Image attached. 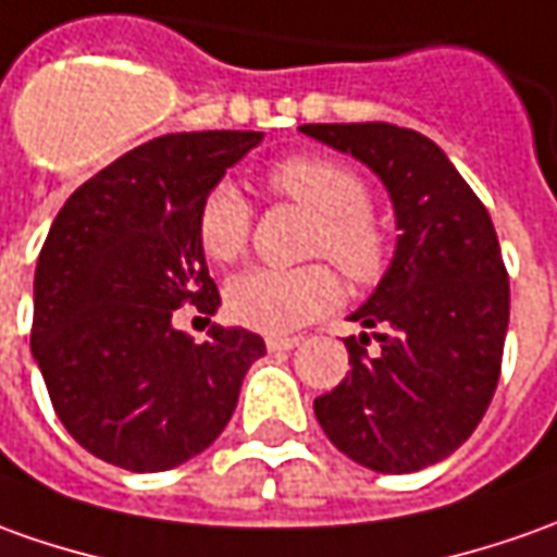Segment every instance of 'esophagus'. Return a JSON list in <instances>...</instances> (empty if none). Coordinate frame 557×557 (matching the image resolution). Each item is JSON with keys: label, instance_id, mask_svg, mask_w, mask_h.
<instances>
[{"label": "esophagus", "instance_id": "34e87169", "mask_svg": "<svg viewBox=\"0 0 557 557\" xmlns=\"http://www.w3.org/2000/svg\"><path fill=\"white\" fill-rule=\"evenodd\" d=\"M268 350H271V354H283V350H293V347H298V344H301V338H283V335H271V338H268Z\"/></svg>", "mask_w": 557, "mask_h": 557}]
</instances>
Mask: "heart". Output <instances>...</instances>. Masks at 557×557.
I'll list each match as a JSON object with an SVG mask.
<instances>
[{
    "mask_svg": "<svg viewBox=\"0 0 557 557\" xmlns=\"http://www.w3.org/2000/svg\"><path fill=\"white\" fill-rule=\"evenodd\" d=\"M268 185L313 213L310 256H326L342 274L369 283L387 262V237L369 213V188L357 170L323 154H293L268 173ZM249 203L231 183L207 191L198 213V240L207 259L228 264L249 240ZM342 298L338 280L323 264L252 268L231 280L228 313L249 329L283 335L308 326Z\"/></svg>",
    "mask_w": 557,
    "mask_h": 557,
    "instance_id": "1",
    "label": "heart"
}]
</instances>
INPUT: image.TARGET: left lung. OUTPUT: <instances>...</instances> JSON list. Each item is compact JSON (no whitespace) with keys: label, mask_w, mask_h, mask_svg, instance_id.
<instances>
[{"label":"left lung","mask_w":557,"mask_h":557,"mask_svg":"<svg viewBox=\"0 0 557 557\" xmlns=\"http://www.w3.org/2000/svg\"><path fill=\"white\" fill-rule=\"evenodd\" d=\"M301 134L354 154L384 183L396 252L350 320V374L313 399L329 442L374 472H418L454 454L485 418L500 381L509 274L485 203L448 154L418 131L301 124Z\"/></svg>","instance_id":"obj_1"}]
</instances>
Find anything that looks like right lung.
Returning a JSON list of instances; mask_svg holds the SVG:
<instances>
[{"label":"right lung","mask_w":557,"mask_h":557,"mask_svg":"<svg viewBox=\"0 0 557 557\" xmlns=\"http://www.w3.org/2000/svg\"><path fill=\"white\" fill-rule=\"evenodd\" d=\"M256 131L168 134L121 154L57 213L33 283V359L57 418L106 463L161 472L210 448L264 342L213 326L195 344L173 310L215 313L198 213Z\"/></svg>","instance_id":"add662e5"}]
</instances>
